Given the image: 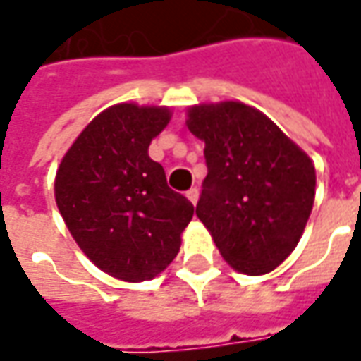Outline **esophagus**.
<instances>
[{"instance_id":"obj_1","label":"esophagus","mask_w":361,"mask_h":361,"mask_svg":"<svg viewBox=\"0 0 361 361\" xmlns=\"http://www.w3.org/2000/svg\"><path fill=\"white\" fill-rule=\"evenodd\" d=\"M198 195H200V192H198V188H196V186H192L190 190H186V198H188L192 204H196V202H198Z\"/></svg>"}]
</instances>
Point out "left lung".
Instances as JSON below:
<instances>
[{
	"mask_svg": "<svg viewBox=\"0 0 361 361\" xmlns=\"http://www.w3.org/2000/svg\"><path fill=\"white\" fill-rule=\"evenodd\" d=\"M186 126L204 141L208 166L196 216L233 269L269 273L309 222L317 188L310 157L242 102L192 106Z\"/></svg>",
	"mask_w": 361,
	"mask_h": 361,
	"instance_id": "1",
	"label": "left lung"
}]
</instances>
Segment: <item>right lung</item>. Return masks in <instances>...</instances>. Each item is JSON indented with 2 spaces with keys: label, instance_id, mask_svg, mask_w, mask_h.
Instances as JSON below:
<instances>
[{
  "label": "right lung",
  "instance_id": "add662e5",
  "mask_svg": "<svg viewBox=\"0 0 361 361\" xmlns=\"http://www.w3.org/2000/svg\"><path fill=\"white\" fill-rule=\"evenodd\" d=\"M171 109L116 104L84 128L62 157L54 198L88 259L111 277H157L180 250L195 206L171 190L163 166L149 157Z\"/></svg>",
  "mask_w": 361,
  "mask_h": 361
}]
</instances>
